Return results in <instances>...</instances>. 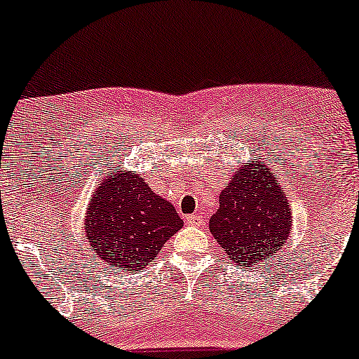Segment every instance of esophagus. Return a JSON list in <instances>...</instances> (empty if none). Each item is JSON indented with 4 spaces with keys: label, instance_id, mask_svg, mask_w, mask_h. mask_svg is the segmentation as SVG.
I'll list each match as a JSON object with an SVG mask.
<instances>
[{
    "label": "esophagus",
    "instance_id": "1",
    "mask_svg": "<svg viewBox=\"0 0 359 359\" xmlns=\"http://www.w3.org/2000/svg\"><path fill=\"white\" fill-rule=\"evenodd\" d=\"M185 221H187L189 226H194V227H202L205 224L204 217L198 214H194V215H189V217H185Z\"/></svg>",
    "mask_w": 359,
    "mask_h": 359
}]
</instances>
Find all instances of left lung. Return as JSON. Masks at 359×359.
<instances>
[{
    "label": "left lung",
    "instance_id": "8db88e82",
    "mask_svg": "<svg viewBox=\"0 0 359 359\" xmlns=\"http://www.w3.org/2000/svg\"><path fill=\"white\" fill-rule=\"evenodd\" d=\"M292 214L274 172L257 158L237 168L209 222L212 236L237 266L250 267L287 243Z\"/></svg>",
    "mask_w": 359,
    "mask_h": 359
}]
</instances>
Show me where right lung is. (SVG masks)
Here are the masks:
<instances>
[{
  "label": "right lung",
  "mask_w": 359,
  "mask_h": 359,
  "mask_svg": "<svg viewBox=\"0 0 359 359\" xmlns=\"http://www.w3.org/2000/svg\"><path fill=\"white\" fill-rule=\"evenodd\" d=\"M184 221L135 172L111 167L90 197L85 237L110 269L140 273Z\"/></svg>",
  "instance_id": "add662e5"
}]
</instances>
